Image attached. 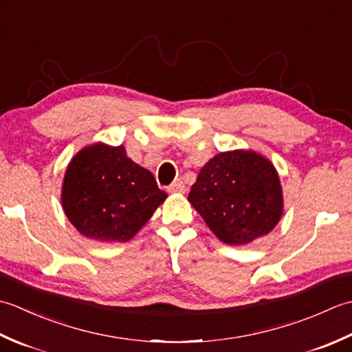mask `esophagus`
I'll return each mask as SVG.
<instances>
[{
    "label": "esophagus",
    "mask_w": 352,
    "mask_h": 352,
    "mask_svg": "<svg viewBox=\"0 0 352 352\" xmlns=\"http://www.w3.org/2000/svg\"><path fill=\"white\" fill-rule=\"evenodd\" d=\"M168 190L169 192H174V193H184L186 192V186H184V183L182 180H177V182H174V183L169 186Z\"/></svg>",
    "instance_id": "esophagus-1"
}]
</instances>
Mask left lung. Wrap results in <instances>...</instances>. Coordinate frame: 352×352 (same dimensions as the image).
<instances>
[{
    "label": "left lung",
    "mask_w": 352,
    "mask_h": 352,
    "mask_svg": "<svg viewBox=\"0 0 352 352\" xmlns=\"http://www.w3.org/2000/svg\"><path fill=\"white\" fill-rule=\"evenodd\" d=\"M188 199L228 245H245L267 234L283 213L278 174L254 151L214 155L199 170Z\"/></svg>",
    "instance_id": "left-lung-1"
}]
</instances>
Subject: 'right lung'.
Here are the masks:
<instances>
[{
  "mask_svg": "<svg viewBox=\"0 0 352 352\" xmlns=\"http://www.w3.org/2000/svg\"><path fill=\"white\" fill-rule=\"evenodd\" d=\"M166 193L153 174L126 157L125 148L96 144L66 169L62 204L81 234L100 242H126L145 226Z\"/></svg>",
  "mask_w": 352,
  "mask_h": 352,
  "instance_id": "1",
  "label": "right lung"
}]
</instances>
